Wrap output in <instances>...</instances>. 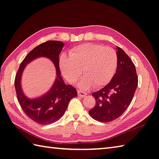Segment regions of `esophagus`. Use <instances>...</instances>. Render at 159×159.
<instances>
[{
  "label": "esophagus",
  "mask_w": 159,
  "mask_h": 159,
  "mask_svg": "<svg viewBox=\"0 0 159 159\" xmlns=\"http://www.w3.org/2000/svg\"><path fill=\"white\" fill-rule=\"evenodd\" d=\"M77 94H78V96H80L81 98L85 97L86 95L85 92H84L82 91H80V90H77Z\"/></svg>",
  "instance_id": "34e87169"
}]
</instances>
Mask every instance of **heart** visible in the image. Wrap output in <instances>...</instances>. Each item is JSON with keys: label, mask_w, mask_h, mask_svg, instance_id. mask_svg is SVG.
<instances>
[{"label": "heart", "mask_w": 159, "mask_h": 159, "mask_svg": "<svg viewBox=\"0 0 159 159\" xmlns=\"http://www.w3.org/2000/svg\"><path fill=\"white\" fill-rule=\"evenodd\" d=\"M69 57L62 56L60 68L65 78L75 82L82 74L85 76L80 81V86L89 88L95 84L100 87L110 82L118 65L116 51L103 45L88 43L73 48Z\"/></svg>", "instance_id": "obj_1"}]
</instances>
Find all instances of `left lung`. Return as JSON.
Here are the masks:
<instances>
[{"label": "left lung", "mask_w": 159, "mask_h": 159, "mask_svg": "<svg viewBox=\"0 0 159 159\" xmlns=\"http://www.w3.org/2000/svg\"><path fill=\"white\" fill-rule=\"evenodd\" d=\"M117 70L107 86L92 94L95 105L89 111L95 120L109 122L119 118L134 98L138 86L135 66L125 51L117 47Z\"/></svg>", "instance_id": "obj_1"}]
</instances>
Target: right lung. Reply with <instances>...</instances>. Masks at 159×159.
<instances>
[{
    "mask_svg": "<svg viewBox=\"0 0 159 159\" xmlns=\"http://www.w3.org/2000/svg\"><path fill=\"white\" fill-rule=\"evenodd\" d=\"M64 46V43L59 41H48L39 45L23 59L15 77L14 86L20 106L27 116L38 124L46 125L57 121L64 114L70 100L77 96L76 89L66 84L61 76L59 55ZM41 56L53 61L56 68V79L46 94L37 98H28L22 91V73L27 64Z\"/></svg>",
    "mask_w": 159,
    "mask_h": 159,
    "instance_id": "right-lung-1",
    "label": "right lung"
}]
</instances>
